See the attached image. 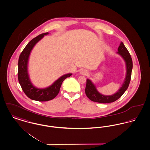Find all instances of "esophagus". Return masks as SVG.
<instances>
[{"instance_id":"1","label":"esophagus","mask_w":150,"mask_h":150,"mask_svg":"<svg viewBox=\"0 0 150 150\" xmlns=\"http://www.w3.org/2000/svg\"><path fill=\"white\" fill-rule=\"evenodd\" d=\"M80 74L81 75H87L88 74V71L86 69H81L80 71Z\"/></svg>"}]
</instances>
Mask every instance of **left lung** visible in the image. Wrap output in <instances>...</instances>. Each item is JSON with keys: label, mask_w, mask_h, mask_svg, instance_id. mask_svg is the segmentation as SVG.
<instances>
[{"label": "left lung", "mask_w": 150, "mask_h": 150, "mask_svg": "<svg viewBox=\"0 0 150 150\" xmlns=\"http://www.w3.org/2000/svg\"><path fill=\"white\" fill-rule=\"evenodd\" d=\"M116 53L122 57L126 63V74L122 86L114 94L111 95H104L97 90L95 85L92 83V81L87 79L85 92L87 96L93 102L100 103H108L114 102L122 96L128 87L131 81V72L132 69V58L123 42L120 43Z\"/></svg>", "instance_id": "8db88e82"}]
</instances>
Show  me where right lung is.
Segmentation results:
<instances>
[{
  "label": "right lung",
  "instance_id": "obj_1",
  "mask_svg": "<svg viewBox=\"0 0 150 150\" xmlns=\"http://www.w3.org/2000/svg\"><path fill=\"white\" fill-rule=\"evenodd\" d=\"M48 34V33L42 34L32 39L24 48L18 60V81L23 91L31 99L39 102L48 101L55 98L59 92L62 82L72 75V73L65 74L55 81L51 86L44 88H37L31 83L28 72L30 55L35 45L44 36Z\"/></svg>",
  "mask_w": 150,
  "mask_h": 150
}]
</instances>
